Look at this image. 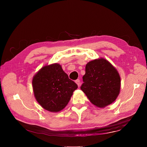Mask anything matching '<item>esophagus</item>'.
Returning <instances> with one entry per match:
<instances>
[{
	"label": "esophagus",
	"mask_w": 147,
	"mask_h": 147,
	"mask_svg": "<svg viewBox=\"0 0 147 147\" xmlns=\"http://www.w3.org/2000/svg\"><path fill=\"white\" fill-rule=\"evenodd\" d=\"M75 83H76L77 84V85H78V87H79L80 86V81L79 79L76 80H75Z\"/></svg>",
	"instance_id": "esophagus-1"
}]
</instances>
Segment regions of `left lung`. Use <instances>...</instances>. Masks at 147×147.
Masks as SVG:
<instances>
[{
  "instance_id": "1",
  "label": "left lung",
  "mask_w": 147,
  "mask_h": 147,
  "mask_svg": "<svg viewBox=\"0 0 147 147\" xmlns=\"http://www.w3.org/2000/svg\"><path fill=\"white\" fill-rule=\"evenodd\" d=\"M81 90L92 104L105 107L117 98L121 78L117 69L104 58L92 60L86 65Z\"/></svg>"
}]
</instances>
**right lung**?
<instances>
[{"mask_svg": "<svg viewBox=\"0 0 147 147\" xmlns=\"http://www.w3.org/2000/svg\"><path fill=\"white\" fill-rule=\"evenodd\" d=\"M32 87L35 99L42 107L51 112L65 108L78 86L69 78L59 64L45 65L34 75Z\"/></svg>", "mask_w": 147, "mask_h": 147, "instance_id": "add662e5", "label": "right lung"}]
</instances>
